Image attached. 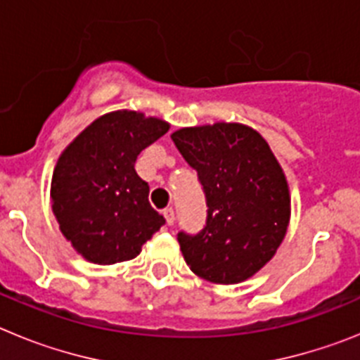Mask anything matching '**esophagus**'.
Returning <instances> with one entry per match:
<instances>
[{
  "instance_id": "obj_1",
  "label": "esophagus",
  "mask_w": 360,
  "mask_h": 360,
  "mask_svg": "<svg viewBox=\"0 0 360 360\" xmlns=\"http://www.w3.org/2000/svg\"><path fill=\"white\" fill-rule=\"evenodd\" d=\"M162 214H164V218H165V224H167V225L174 224V211H173V209H171V207L164 209V212H162Z\"/></svg>"
}]
</instances>
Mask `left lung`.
<instances>
[{"instance_id":"left-lung-1","label":"left lung","mask_w":360,"mask_h":360,"mask_svg":"<svg viewBox=\"0 0 360 360\" xmlns=\"http://www.w3.org/2000/svg\"><path fill=\"white\" fill-rule=\"evenodd\" d=\"M196 169L207 198V225L178 234L198 278L236 285L274 257L290 224V191L281 164L256 129L240 122L180 128L171 135Z\"/></svg>"}]
</instances>
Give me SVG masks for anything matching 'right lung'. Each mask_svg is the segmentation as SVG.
<instances>
[{"instance_id": "right-lung-1", "label": "right lung", "mask_w": 360, "mask_h": 360, "mask_svg": "<svg viewBox=\"0 0 360 360\" xmlns=\"http://www.w3.org/2000/svg\"><path fill=\"white\" fill-rule=\"evenodd\" d=\"M169 131V122L117 110L86 126L57 158L50 200L59 231L75 252L97 265L141 254L164 225L149 205V186L135 171L142 149Z\"/></svg>"}]
</instances>
